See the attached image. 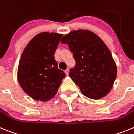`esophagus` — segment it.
<instances>
[{
    "instance_id": "obj_1",
    "label": "esophagus",
    "mask_w": 134,
    "mask_h": 134,
    "mask_svg": "<svg viewBox=\"0 0 134 134\" xmlns=\"http://www.w3.org/2000/svg\"><path fill=\"white\" fill-rule=\"evenodd\" d=\"M65 72L66 75H69V69H66V70L65 71Z\"/></svg>"
}]
</instances>
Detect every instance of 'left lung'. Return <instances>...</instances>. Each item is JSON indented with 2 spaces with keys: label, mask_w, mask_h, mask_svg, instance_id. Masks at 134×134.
<instances>
[{
  "label": "left lung",
  "mask_w": 134,
  "mask_h": 134,
  "mask_svg": "<svg viewBox=\"0 0 134 134\" xmlns=\"http://www.w3.org/2000/svg\"><path fill=\"white\" fill-rule=\"evenodd\" d=\"M61 42L68 45L75 60L69 77L85 96L100 99L112 89L117 67L110 50L97 34L88 30L71 31Z\"/></svg>",
  "instance_id": "1"
}]
</instances>
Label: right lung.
<instances>
[{
  "instance_id": "add662e5",
  "label": "right lung",
  "mask_w": 134,
  "mask_h": 134,
  "mask_svg": "<svg viewBox=\"0 0 134 134\" xmlns=\"http://www.w3.org/2000/svg\"><path fill=\"white\" fill-rule=\"evenodd\" d=\"M62 36L61 34L41 32L29 42L22 53L17 80L23 90L34 100H51L65 77L54 57Z\"/></svg>"
}]
</instances>
